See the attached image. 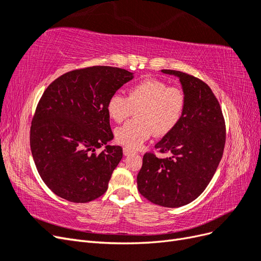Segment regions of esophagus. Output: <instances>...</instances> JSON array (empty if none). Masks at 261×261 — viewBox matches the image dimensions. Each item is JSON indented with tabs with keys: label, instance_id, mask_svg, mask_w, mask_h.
Wrapping results in <instances>:
<instances>
[{
	"label": "esophagus",
	"instance_id": "esophagus-1",
	"mask_svg": "<svg viewBox=\"0 0 261 261\" xmlns=\"http://www.w3.org/2000/svg\"><path fill=\"white\" fill-rule=\"evenodd\" d=\"M135 152H136L135 150H133V149L128 148V147L123 148V153H124V155H130L132 153H135Z\"/></svg>",
	"mask_w": 261,
	"mask_h": 261
}]
</instances>
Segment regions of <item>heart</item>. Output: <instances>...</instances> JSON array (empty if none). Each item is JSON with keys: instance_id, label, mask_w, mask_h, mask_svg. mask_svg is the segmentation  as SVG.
<instances>
[{"instance_id": "obj_1", "label": "heart", "mask_w": 261, "mask_h": 261, "mask_svg": "<svg viewBox=\"0 0 261 261\" xmlns=\"http://www.w3.org/2000/svg\"><path fill=\"white\" fill-rule=\"evenodd\" d=\"M185 108L183 90L149 78L130 87L127 97L121 93L112 94L108 100L107 112L111 120L121 123L137 110L136 120L115 129V139L123 146L138 148L153 134L165 136L174 129L184 115Z\"/></svg>"}]
</instances>
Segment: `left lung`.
I'll return each instance as SVG.
<instances>
[{
    "label": "left lung",
    "instance_id": "1",
    "mask_svg": "<svg viewBox=\"0 0 261 261\" xmlns=\"http://www.w3.org/2000/svg\"><path fill=\"white\" fill-rule=\"evenodd\" d=\"M161 72L178 78L186 108L176 127L154 146L171 156L159 159L146 153L137 185L149 201L177 208L199 197L215 175L223 154L225 123L219 102L206 83L178 70Z\"/></svg>",
    "mask_w": 261,
    "mask_h": 261
}]
</instances>
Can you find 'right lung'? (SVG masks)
Returning a JSON list of instances; mask_svg holds the SVG:
<instances>
[{"label": "right lung", "mask_w": 261, "mask_h": 261, "mask_svg": "<svg viewBox=\"0 0 261 261\" xmlns=\"http://www.w3.org/2000/svg\"><path fill=\"white\" fill-rule=\"evenodd\" d=\"M134 73L92 66L57 78L43 92L30 127V148L42 180L72 202L99 198L123 156L113 139L107 103ZM103 144L99 154L94 152Z\"/></svg>", "instance_id": "1"}]
</instances>
